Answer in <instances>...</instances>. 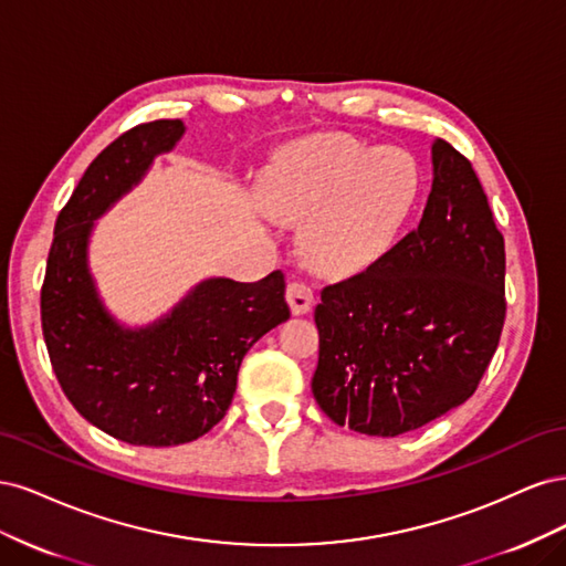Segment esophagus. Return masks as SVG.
<instances>
[{"label":"esophagus","instance_id":"34e87169","mask_svg":"<svg viewBox=\"0 0 566 566\" xmlns=\"http://www.w3.org/2000/svg\"><path fill=\"white\" fill-rule=\"evenodd\" d=\"M285 300H287V304H290V312H293L295 316L310 314L312 306H314V293H312V287L304 285V283H297V281L287 285Z\"/></svg>","mask_w":566,"mask_h":566}]
</instances>
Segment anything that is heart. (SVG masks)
Here are the masks:
<instances>
[{
    "instance_id": "heart-1",
    "label": "heart",
    "mask_w": 566,
    "mask_h": 566,
    "mask_svg": "<svg viewBox=\"0 0 566 566\" xmlns=\"http://www.w3.org/2000/svg\"><path fill=\"white\" fill-rule=\"evenodd\" d=\"M420 193V169L401 148H373L328 134L273 169L269 210L302 224V250L314 266L356 271L385 254Z\"/></svg>"
}]
</instances>
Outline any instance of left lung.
Returning a JSON list of instances; mask_svg holds the SVG:
<instances>
[{
    "instance_id": "left-lung-1",
    "label": "left lung",
    "mask_w": 566,
    "mask_h": 566,
    "mask_svg": "<svg viewBox=\"0 0 566 566\" xmlns=\"http://www.w3.org/2000/svg\"><path fill=\"white\" fill-rule=\"evenodd\" d=\"M505 321V243L465 156L432 144L418 229L323 287L314 399L339 427L399 437L465 403Z\"/></svg>"
}]
</instances>
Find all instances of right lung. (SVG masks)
<instances>
[{"label": "right lung", "instance_id": "right-lung-1", "mask_svg": "<svg viewBox=\"0 0 566 566\" xmlns=\"http://www.w3.org/2000/svg\"><path fill=\"white\" fill-rule=\"evenodd\" d=\"M184 132L181 119H156L98 153L56 219L42 285L44 342L65 397L84 420L134 447H179L210 432L233 401L243 356L290 318L281 271L256 283L205 279L136 328L98 295L90 269L96 219Z\"/></svg>", "mask_w": 566, "mask_h": 566}]
</instances>
